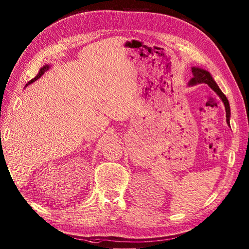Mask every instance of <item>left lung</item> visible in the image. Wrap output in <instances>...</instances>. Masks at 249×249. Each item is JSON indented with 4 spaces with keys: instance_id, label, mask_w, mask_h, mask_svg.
I'll return each mask as SVG.
<instances>
[{
    "instance_id": "left-lung-1",
    "label": "left lung",
    "mask_w": 249,
    "mask_h": 249,
    "mask_svg": "<svg viewBox=\"0 0 249 249\" xmlns=\"http://www.w3.org/2000/svg\"><path fill=\"white\" fill-rule=\"evenodd\" d=\"M192 72H193V78L190 79L189 81V86H195V84L198 83H205L213 89L214 92H216V94L218 95L220 97V99L223 100V103L225 105L226 108V118H227V123L228 125H230V106H229V102L227 99L226 95L221 92V89H219V87L216 84V82L214 81V79L211 76V73L209 71H206L202 68L199 67H192Z\"/></svg>"
}]
</instances>
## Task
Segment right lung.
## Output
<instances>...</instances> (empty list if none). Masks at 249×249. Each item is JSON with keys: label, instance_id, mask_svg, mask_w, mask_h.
<instances>
[{"label": "right lung", "instance_id": "add662e5", "mask_svg": "<svg viewBox=\"0 0 249 249\" xmlns=\"http://www.w3.org/2000/svg\"><path fill=\"white\" fill-rule=\"evenodd\" d=\"M49 68H50V65H45V66L41 67V68H40V71H38V73H37V76H36L35 78L32 79L31 81H29V83L26 84V86H29V84H31V83H33L34 81H36L37 79H38V78H40L41 76H43V75H44V72H45V71H48ZM26 86H25V87H26Z\"/></svg>", "mask_w": 249, "mask_h": 249}]
</instances>
